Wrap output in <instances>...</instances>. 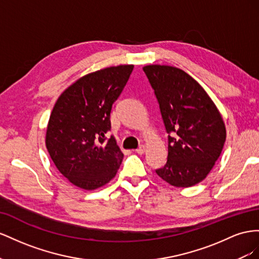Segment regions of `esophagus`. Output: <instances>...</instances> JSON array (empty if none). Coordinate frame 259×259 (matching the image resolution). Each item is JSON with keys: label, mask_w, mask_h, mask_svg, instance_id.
<instances>
[{"label": "esophagus", "mask_w": 259, "mask_h": 259, "mask_svg": "<svg viewBox=\"0 0 259 259\" xmlns=\"http://www.w3.org/2000/svg\"><path fill=\"white\" fill-rule=\"evenodd\" d=\"M145 151H146V147H145V145H141V146H139L138 149L136 150V152H137L138 154H140V155L144 154V153H145Z\"/></svg>", "instance_id": "obj_1"}]
</instances>
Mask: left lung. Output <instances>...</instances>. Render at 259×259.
<instances>
[{"label": "left lung", "mask_w": 259, "mask_h": 259, "mask_svg": "<svg viewBox=\"0 0 259 259\" xmlns=\"http://www.w3.org/2000/svg\"><path fill=\"white\" fill-rule=\"evenodd\" d=\"M143 71L156 97L168 134V157L156 169L177 188L203 181L219 158L226 127L215 103L186 71L172 66L149 65Z\"/></svg>", "instance_id": "left-lung-1"}]
</instances>
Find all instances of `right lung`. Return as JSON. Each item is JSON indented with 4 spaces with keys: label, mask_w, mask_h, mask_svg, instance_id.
<instances>
[{
    "label": "right lung",
    "mask_w": 259,
    "mask_h": 259,
    "mask_svg": "<svg viewBox=\"0 0 259 259\" xmlns=\"http://www.w3.org/2000/svg\"><path fill=\"white\" fill-rule=\"evenodd\" d=\"M134 70L120 65L88 73L61 94L48 123L46 144L60 172L73 186L95 190L112 180L123 154L110 130V112Z\"/></svg>",
    "instance_id": "obj_1"
}]
</instances>
